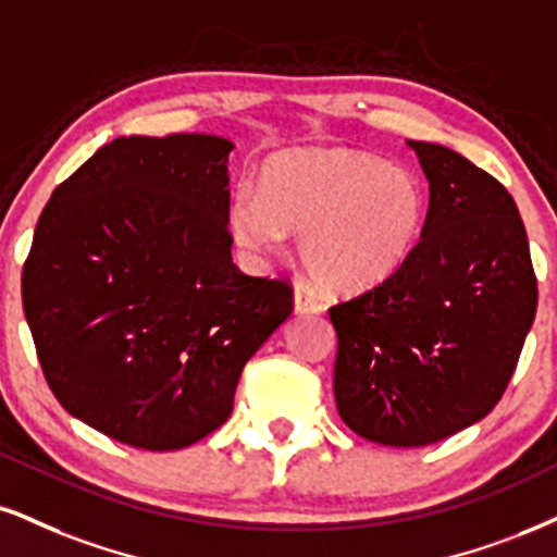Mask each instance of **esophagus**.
<instances>
[{
  "instance_id": "esophagus-1",
  "label": "esophagus",
  "mask_w": 557,
  "mask_h": 557,
  "mask_svg": "<svg viewBox=\"0 0 557 557\" xmlns=\"http://www.w3.org/2000/svg\"><path fill=\"white\" fill-rule=\"evenodd\" d=\"M294 312H297V314H320L322 305L312 297V294L297 289V292H294Z\"/></svg>"
}]
</instances>
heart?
<instances>
[{
	"label": "heart",
	"instance_id": "heart-1",
	"mask_svg": "<svg viewBox=\"0 0 557 557\" xmlns=\"http://www.w3.org/2000/svg\"><path fill=\"white\" fill-rule=\"evenodd\" d=\"M429 219V190L413 170L348 147L292 149L258 173V196L239 190L230 232L239 250L265 258L297 235L314 284L331 294L372 292L413 258Z\"/></svg>",
	"mask_w": 557,
	"mask_h": 557
}]
</instances>
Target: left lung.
Here are the masks:
<instances>
[{
    "mask_svg": "<svg viewBox=\"0 0 557 557\" xmlns=\"http://www.w3.org/2000/svg\"><path fill=\"white\" fill-rule=\"evenodd\" d=\"M429 181V219L393 278L331 307L343 423L384 446H425L496 408L537 312L517 203L442 144L408 141Z\"/></svg>",
    "mask_w": 557,
    "mask_h": 557,
    "instance_id": "1",
    "label": "left lung"
}]
</instances>
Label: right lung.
I'll return each mask as SVG.
<instances>
[{"label": "right lung", "mask_w": 557, "mask_h": 557, "mask_svg": "<svg viewBox=\"0 0 557 557\" xmlns=\"http://www.w3.org/2000/svg\"><path fill=\"white\" fill-rule=\"evenodd\" d=\"M211 134L121 136L51 194L23 268L46 382L82 423L170 451L232 413L292 286L232 263L230 152Z\"/></svg>", "instance_id": "right-lung-1"}]
</instances>
